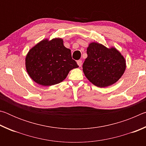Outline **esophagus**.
Listing matches in <instances>:
<instances>
[{"label": "esophagus", "instance_id": "esophagus-1", "mask_svg": "<svg viewBox=\"0 0 146 146\" xmlns=\"http://www.w3.org/2000/svg\"><path fill=\"white\" fill-rule=\"evenodd\" d=\"M77 64L78 65L79 67H81V66H82V60H78V61H77Z\"/></svg>", "mask_w": 146, "mask_h": 146}]
</instances>
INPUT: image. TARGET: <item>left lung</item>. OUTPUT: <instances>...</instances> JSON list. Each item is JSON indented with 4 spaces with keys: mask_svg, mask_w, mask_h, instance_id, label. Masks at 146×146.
Instances as JSON below:
<instances>
[{
    "mask_svg": "<svg viewBox=\"0 0 146 146\" xmlns=\"http://www.w3.org/2000/svg\"><path fill=\"white\" fill-rule=\"evenodd\" d=\"M87 54L83 71L96 86L105 88L112 85L124 73L125 58L116 48H107L102 44L92 42L87 48Z\"/></svg>",
    "mask_w": 146,
    "mask_h": 146,
    "instance_id": "obj_1",
    "label": "left lung"
}]
</instances>
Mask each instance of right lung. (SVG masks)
<instances>
[{"mask_svg":"<svg viewBox=\"0 0 146 146\" xmlns=\"http://www.w3.org/2000/svg\"><path fill=\"white\" fill-rule=\"evenodd\" d=\"M78 67L71 57V50L59 38L42 40L29 51L26 57L28 75L36 83L44 86L62 82L70 70Z\"/></svg>","mask_w":146,"mask_h":146,"instance_id":"add662e5","label":"right lung"}]
</instances>
